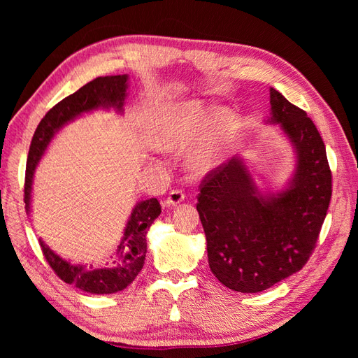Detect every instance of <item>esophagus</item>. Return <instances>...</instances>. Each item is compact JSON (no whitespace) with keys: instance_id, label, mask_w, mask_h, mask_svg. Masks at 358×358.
<instances>
[{"instance_id":"obj_1","label":"esophagus","mask_w":358,"mask_h":358,"mask_svg":"<svg viewBox=\"0 0 358 358\" xmlns=\"http://www.w3.org/2000/svg\"><path fill=\"white\" fill-rule=\"evenodd\" d=\"M183 200H185V194L179 189H173L164 201V208H175V206H178Z\"/></svg>"}]
</instances>
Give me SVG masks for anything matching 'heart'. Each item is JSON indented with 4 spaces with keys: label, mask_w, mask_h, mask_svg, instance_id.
<instances>
[{
    "label": "heart",
    "mask_w": 358,
    "mask_h": 358,
    "mask_svg": "<svg viewBox=\"0 0 358 358\" xmlns=\"http://www.w3.org/2000/svg\"><path fill=\"white\" fill-rule=\"evenodd\" d=\"M237 116L231 109H220L212 115L210 107L203 101L189 100L162 110L149 127L148 140L162 152H180L202 131L189 150L187 164L194 175L204 176L222 164L237 137Z\"/></svg>",
    "instance_id": "1"
}]
</instances>
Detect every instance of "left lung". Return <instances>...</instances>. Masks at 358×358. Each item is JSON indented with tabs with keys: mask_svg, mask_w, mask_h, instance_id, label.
Masks as SVG:
<instances>
[{
	"mask_svg": "<svg viewBox=\"0 0 358 358\" xmlns=\"http://www.w3.org/2000/svg\"><path fill=\"white\" fill-rule=\"evenodd\" d=\"M267 124L279 125L294 152L282 189H258L241 155L210 171L197 210L212 273L239 292L264 291L306 264L331 199L326 146L306 112L270 88Z\"/></svg>",
	"mask_w": 358,
	"mask_h": 358,
	"instance_id": "left-lung-1",
	"label": "left lung"
}]
</instances>
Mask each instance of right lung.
Masks as SVG:
<instances>
[{
    "instance_id": "obj_1",
    "label": "right lung",
    "mask_w": 358,
    "mask_h": 358,
    "mask_svg": "<svg viewBox=\"0 0 358 358\" xmlns=\"http://www.w3.org/2000/svg\"><path fill=\"white\" fill-rule=\"evenodd\" d=\"M128 90V74L104 76L86 83L79 91L59 101L41 119L29 146L25 176V209L31 213L32 182L36 167L45 155L50 140L59 129L94 110H110L124 113V104ZM161 213V206L157 199L138 201L124 229L122 239L116 246L112 266L92 267V264H74L70 259L62 258L40 239L43 255L64 282L73 284L76 288L91 292V294H113L122 291L133 282L143 268L146 257V234L149 227Z\"/></svg>"
}]
</instances>
